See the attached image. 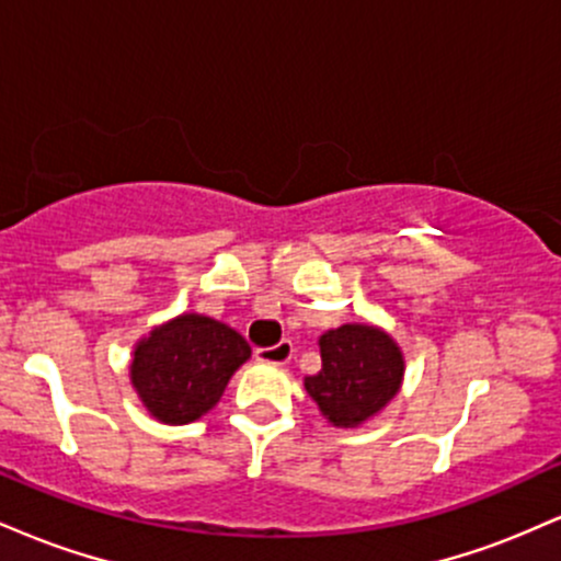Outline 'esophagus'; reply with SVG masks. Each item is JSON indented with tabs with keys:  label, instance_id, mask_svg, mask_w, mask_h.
Wrapping results in <instances>:
<instances>
[{
	"label": "esophagus",
	"instance_id": "34e87169",
	"mask_svg": "<svg viewBox=\"0 0 561 561\" xmlns=\"http://www.w3.org/2000/svg\"><path fill=\"white\" fill-rule=\"evenodd\" d=\"M255 358H259L261 364H287L289 358H293V343H289V340H282V343H276L272 347H259V351H255Z\"/></svg>",
	"mask_w": 561,
	"mask_h": 561
}]
</instances>
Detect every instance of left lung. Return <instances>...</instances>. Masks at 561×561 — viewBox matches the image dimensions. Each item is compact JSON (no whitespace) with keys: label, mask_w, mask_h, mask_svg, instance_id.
Listing matches in <instances>:
<instances>
[{"label":"left lung","mask_w":561,"mask_h":561,"mask_svg":"<svg viewBox=\"0 0 561 561\" xmlns=\"http://www.w3.org/2000/svg\"><path fill=\"white\" fill-rule=\"evenodd\" d=\"M321 369L302 379L334 427H356L396 396L403 356L390 334L369 324H343L321 334Z\"/></svg>","instance_id":"obj_1"}]
</instances>
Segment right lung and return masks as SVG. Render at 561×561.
<instances>
[{
	"mask_svg": "<svg viewBox=\"0 0 561 561\" xmlns=\"http://www.w3.org/2000/svg\"><path fill=\"white\" fill-rule=\"evenodd\" d=\"M248 358L250 345L240 332L216 319L184 313L137 345L131 382L152 416L186 424L214 409Z\"/></svg>",
	"mask_w": 561,
	"mask_h": 561,
	"instance_id": "obj_1",
	"label": "right lung"
}]
</instances>
